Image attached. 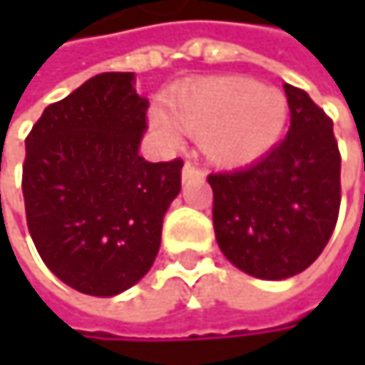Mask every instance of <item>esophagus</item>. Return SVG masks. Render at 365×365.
Here are the masks:
<instances>
[{"mask_svg": "<svg viewBox=\"0 0 365 365\" xmlns=\"http://www.w3.org/2000/svg\"><path fill=\"white\" fill-rule=\"evenodd\" d=\"M182 178L183 182H200V180H205V171L196 163H185L183 165Z\"/></svg>", "mask_w": 365, "mask_h": 365, "instance_id": "esophagus-1", "label": "esophagus"}]
</instances>
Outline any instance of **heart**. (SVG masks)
I'll return each mask as SVG.
<instances>
[{"mask_svg":"<svg viewBox=\"0 0 365 365\" xmlns=\"http://www.w3.org/2000/svg\"><path fill=\"white\" fill-rule=\"evenodd\" d=\"M167 115L154 124L171 135L173 125L202 137L207 152L220 163H245L264 154L281 137L289 106L281 91L262 88L245 78H211L175 91L167 99Z\"/></svg>","mask_w":365,"mask_h":365,"instance_id":"obj_1","label":"heart"}]
</instances>
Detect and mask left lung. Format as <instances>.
Listing matches in <instances>:
<instances>
[{"mask_svg":"<svg viewBox=\"0 0 365 365\" xmlns=\"http://www.w3.org/2000/svg\"><path fill=\"white\" fill-rule=\"evenodd\" d=\"M289 130L250 167L211 173L215 239L239 270L281 281L309 268L340 209V152L331 120L300 88L283 84Z\"/></svg>","mask_w":365,"mask_h":365,"instance_id":"1","label":"left lung"}]
</instances>
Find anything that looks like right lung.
Wrapping results in <instances>:
<instances>
[{"label":"right lung","mask_w":365,"mask_h":365,"mask_svg":"<svg viewBox=\"0 0 365 365\" xmlns=\"http://www.w3.org/2000/svg\"><path fill=\"white\" fill-rule=\"evenodd\" d=\"M148 106L135 73H99L48 106L25 139L29 235L43 264L88 296H115L148 274L182 190V158L139 156Z\"/></svg>","instance_id":"1"}]
</instances>
